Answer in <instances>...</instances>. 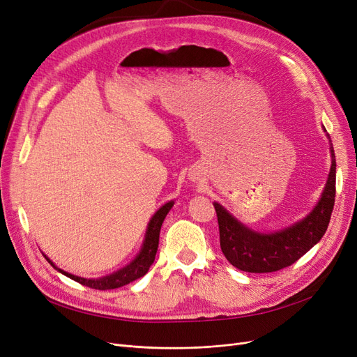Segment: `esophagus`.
Masks as SVG:
<instances>
[{"label": "esophagus", "mask_w": 357, "mask_h": 357, "mask_svg": "<svg viewBox=\"0 0 357 357\" xmlns=\"http://www.w3.org/2000/svg\"><path fill=\"white\" fill-rule=\"evenodd\" d=\"M199 178H201L199 172L195 171V169H192V171L190 172V179H191L192 182H197V181H199Z\"/></svg>", "instance_id": "34e87169"}]
</instances>
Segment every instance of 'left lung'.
Segmentation results:
<instances>
[{
	"mask_svg": "<svg viewBox=\"0 0 357 357\" xmlns=\"http://www.w3.org/2000/svg\"><path fill=\"white\" fill-rule=\"evenodd\" d=\"M323 130L330 146V174L320 198L301 220L280 230L259 231L243 224L220 202H213L218 217L221 250L237 269L252 273L284 269L304 256L324 236L335 197V156L324 126Z\"/></svg>",
	"mask_w": 357,
	"mask_h": 357,
	"instance_id": "8db88e82",
	"label": "left lung"
}]
</instances>
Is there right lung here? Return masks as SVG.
Masks as SVG:
<instances>
[{"instance_id":"add662e5","label":"right lung","mask_w":357,"mask_h":357,"mask_svg":"<svg viewBox=\"0 0 357 357\" xmlns=\"http://www.w3.org/2000/svg\"><path fill=\"white\" fill-rule=\"evenodd\" d=\"M175 201L171 199L167 201L166 204H163L162 207L152 215L150 218L149 224H147V229L144 233V238L143 243L140 246L139 253L135 256V259L127 264L126 266L120 268L119 271L112 272L109 275L105 276H100V278H82V276H77L73 273H69L63 269H61L59 266H56L53 261L45 255L46 260L49 264L58 271L59 273L77 280V282L89 287L92 289H100V291H107V289H116L120 287H124L130 282H133V280L142 278L143 275L147 273L149 268L152 266V264L155 261V256L158 252V245H159V233H160V227H162V222L165 220V217L167 215V213L171 211V208L174 207Z\"/></svg>"}]
</instances>
